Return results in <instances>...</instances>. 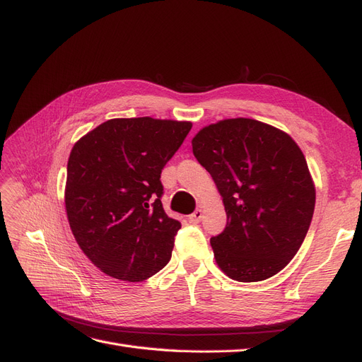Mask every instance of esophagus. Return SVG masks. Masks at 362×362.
Wrapping results in <instances>:
<instances>
[{"label":"esophagus","mask_w":362,"mask_h":362,"mask_svg":"<svg viewBox=\"0 0 362 362\" xmlns=\"http://www.w3.org/2000/svg\"><path fill=\"white\" fill-rule=\"evenodd\" d=\"M202 216H204V211L201 210V208H198V210H194L193 214H190V222L193 223H199L202 221Z\"/></svg>","instance_id":"esophagus-1"}]
</instances>
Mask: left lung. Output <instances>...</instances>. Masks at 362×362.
<instances>
[{
    "label": "left lung",
    "instance_id": "1",
    "mask_svg": "<svg viewBox=\"0 0 362 362\" xmlns=\"http://www.w3.org/2000/svg\"><path fill=\"white\" fill-rule=\"evenodd\" d=\"M226 211L210 243L217 266L238 282L264 281L298 254L313 221L315 189L308 164L284 131L255 119H225L192 140Z\"/></svg>",
    "mask_w": 362,
    "mask_h": 362
}]
</instances>
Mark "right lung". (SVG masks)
<instances>
[{"label":"right lung","mask_w":362,"mask_h":362,"mask_svg":"<svg viewBox=\"0 0 362 362\" xmlns=\"http://www.w3.org/2000/svg\"><path fill=\"white\" fill-rule=\"evenodd\" d=\"M190 122L110 119L74 145L64 190L76 243L105 275L139 282L168 264L181 223L163 210L161 170Z\"/></svg>","instance_id":"add662e5"}]
</instances>
